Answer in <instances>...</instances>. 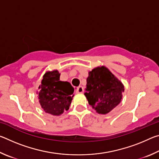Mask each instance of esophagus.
Returning <instances> with one entry per match:
<instances>
[{
  "label": "esophagus",
  "mask_w": 159,
  "mask_h": 159,
  "mask_svg": "<svg viewBox=\"0 0 159 159\" xmlns=\"http://www.w3.org/2000/svg\"><path fill=\"white\" fill-rule=\"evenodd\" d=\"M75 91H76V93H77V94L83 93V86L79 85V87L76 88H75Z\"/></svg>",
  "instance_id": "obj_1"
}]
</instances>
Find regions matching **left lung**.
I'll return each instance as SVG.
<instances>
[{
  "label": "left lung",
  "instance_id": "obj_1",
  "mask_svg": "<svg viewBox=\"0 0 159 159\" xmlns=\"http://www.w3.org/2000/svg\"><path fill=\"white\" fill-rule=\"evenodd\" d=\"M124 85L107 67L99 66L88 72L84 93L88 103L99 114H107L121 101Z\"/></svg>",
  "mask_w": 159,
  "mask_h": 159
}]
</instances>
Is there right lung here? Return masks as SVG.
Instances as JSON below:
<instances>
[{
	"label": "right lung",
	"instance_id": "right-lung-1",
	"mask_svg": "<svg viewBox=\"0 0 159 159\" xmlns=\"http://www.w3.org/2000/svg\"><path fill=\"white\" fill-rule=\"evenodd\" d=\"M60 77L57 69L46 71L37 92L41 108L53 116H60L68 111L74 96V88L71 83L61 81Z\"/></svg>",
	"mask_w": 159,
	"mask_h": 159
}]
</instances>
